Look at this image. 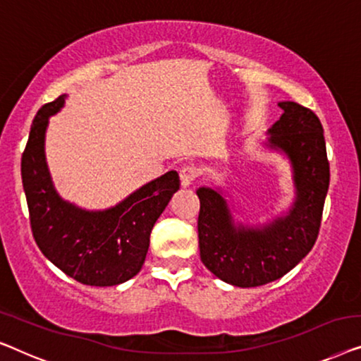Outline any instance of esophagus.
I'll list each match as a JSON object with an SVG mask.
<instances>
[{"instance_id": "34e87169", "label": "esophagus", "mask_w": 361, "mask_h": 361, "mask_svg": "<svg viewBox=\"0 0 361 361\" xmlns=\"http://www.w3.org/2000/svg\"><path fill=\"white\" fill-rule=\"evenodd\" d=\"M196 176H197V171H196L195 166H190V165L183 166V169L180 170V181H181V186H183V188L191 186L192 181L196 180Z\"/></svg>"}]
</instances>
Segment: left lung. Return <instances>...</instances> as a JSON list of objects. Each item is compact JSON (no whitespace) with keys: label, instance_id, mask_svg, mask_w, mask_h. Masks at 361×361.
<instances>
[{"label":"left lung","instance_id":"obj_1","mask_svg":"<svg viewBox=\"0 0 361 361\" xmlns=\"http://www.w3.org/2000/svg\"><path fill=\"white\" fill-rule=\"evenodd\" d=\"M281 118L263 145L289 161L294 201L283 216L248 226L235 222L221 188L201 186L197 237L201 262L219 280L238 288L271 283L291 271L316 242L326 201L329 170L321 121L311 109L281 101Z\"/></svg>","mask_w":361,"mask_h":361}]
</instances>
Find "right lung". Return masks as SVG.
Here are the masks:
<instances>
[{"label":"right lung","instance_id":"obj_1","mask_svg":"<svg viewBox=\"0 0 361 361\" xmlns=\"http://www.w3.org/2000/svg\"><path fill=\"white\" fill-rule=\"evenodd\" d=\"M67 94L44 104L30 126L21 160L30 229L40 252L90 286H116L134 278L149 252L150 232L173 192L180 190L176 171L152 180L113 207L83 209L55 190L45 160L49 118L57 114Z\"/></svg>","mask_w":361,"mask_h":361}]
</instances>
